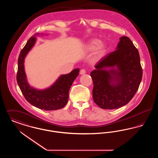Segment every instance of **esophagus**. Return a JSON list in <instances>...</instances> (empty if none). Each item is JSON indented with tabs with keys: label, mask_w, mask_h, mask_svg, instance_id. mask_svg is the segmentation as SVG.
Wrapping results in <instances>:
<instances>
[{
	"label": "esophagus",
	"mask_w": 158,
	"mask_h": 158,
	"mask_svg": "<svg viewBox=\"0 0 158 158\" xmlns=\"http://www.w3.org/2000/svg\"><path fill=\"white\" fill-rule=\"evenodd\" d=\"M85 73H86V70H85V69H81V70H80V74H81V75L85 74Z\"/></svg>",
	"instance_id": "obj_1"
}]
</instances>
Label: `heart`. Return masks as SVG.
<instances>
[{
  "instance_id": "heart-1",
  "label": "heart",
  "mask_w": 158,
  "mask_h": 158,
  "mask_svg": "<svg viewBox=\"0 0 158 158\" xmlns=\"http://www.w3.org/2000/svg\"><path fill=\"white\" fill-rule=\"evenodd\" d=\"M101 44V42L99 40H97V39H94L92 40L90 43H89V44L87 46V48L89 50H94L97 49L99 46Z\"/></svg>"
}]
</instances>
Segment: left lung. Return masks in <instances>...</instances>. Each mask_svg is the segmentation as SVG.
<instances>
[{
	"mask_svg": "<svg viewBox=\"0 0 158 158\" xmlns=\"http://www.w3.org/2000/svg\"><path fill=\"white\" fill-rule=\"evenodd\" d=\"M117 50L108 53L96 63L90 72L94 83L95 103L105 110L119 108L128 104L138 90L143 71L140 55L131 40L120 38ZM115 66V70L113 67ZM113 67L110 71L105 68ZM115 81L116 84L113 82Z\"/></svg>",
	"mask_w": 158,
	"mask_h": 158,
	"instance_id": "1",
	"label": "left lung"
}]
</instances>
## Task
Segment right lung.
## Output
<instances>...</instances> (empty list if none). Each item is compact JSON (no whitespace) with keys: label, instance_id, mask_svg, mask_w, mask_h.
Wrapping results in <instances>:
<instances>
[{"label":"right lung","instance_id":"right-lung-1","mask_svg":"<svg viewBox=\"0 0 158 158\" xmlns=\"http://www.w3.org/2000/svg\"><path fill=\"white\" fill-rule=\"evenodd\" d=\"M35 37L30 38L21 51L18 60L16 81L26 100L39 109L45 111L57 110L67 104L69 89L79 75V69H75L70 73L63 75L50 88L45 90H37L28 85L24 71V59L35 42Z\"/></svg>","mask_w":158,"mask_h":158}]
</instances>
